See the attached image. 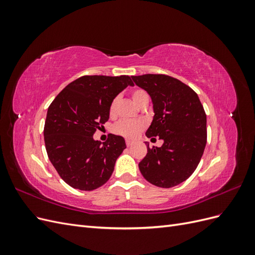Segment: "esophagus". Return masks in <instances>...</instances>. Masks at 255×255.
Segmentation results:
<instances>
[{"label":"esophagus","instance_id":"obj_1","mask_svg":"<svg viewBox=\"0 0 255 255\" xmlns=\"http://www.w3.org/2000/svg\"><path fill=\"white\" fill-rule=\"evenodd\" d=\"M126 143H127V145H128V146H130V145L133 144V141H130V140H127V141H126Z\"/></svg>","mask_w":255,"mask_h":255}]
</instances>
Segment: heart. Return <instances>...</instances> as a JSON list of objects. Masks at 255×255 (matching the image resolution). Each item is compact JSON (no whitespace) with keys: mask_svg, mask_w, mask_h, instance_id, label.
Masks as SVG:
<instances>
[{"mask_svg":"<svg viewBox=\"0 0 255 255\" xmlns=\"http://www.w3.org/2000/svg\"><path fill=\"white\" fill-rule=\"evenodd\" d=\"M132 96L133 101L139 106L144 100H149L148 95L143 89H134L132 91ZM119 101V98L116 97L110 106V115L114 116L116 114V110H117V104ZM145 128V123L141 120H120L118 121L116 125L114 126L113 129L116 134L121 135L126 138H128V139H133V138H136L137 135L139 134L141 130Z\"/></svg>","mask_w":255,"mask_h":255,"instance_id":"1","label":"heart"}]
</instances>
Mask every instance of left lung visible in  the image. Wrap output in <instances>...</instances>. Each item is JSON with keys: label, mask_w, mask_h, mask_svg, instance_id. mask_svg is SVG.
<instances>
[{"label": "left lung", "mask_w": 255, "mask_h": 255, "mask_svg": "<svg viewBox=\"0 0 255 255\" xmlns=\"http://www.w3.org/2000/svg\"><path fill=\"white\" fill-rule=\"evenodd\" d=\"M150 95L154 117L146 137L158 136L160 148H149L139 163L144 179L169 188L186 181L200 163L206 144V115L199 97L186 84L165 74L132 76Z\"/></svg>", "instance_id": "1"}]
</instances>
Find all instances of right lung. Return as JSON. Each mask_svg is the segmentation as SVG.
<instances>
[{
	"label": "right lung",
	"mask_w": 255,
	"mask_h": 255,
	"mask_svg": "<svg viewBox=\"0 0 255 255\" xmlns=\"http://www.w3.org/2000/svg\"><path fill=\"white\" fill-rule=\"evenodd\" d=\"M128 85H134L128 75H84L67 85L49 106L45 149L71 187L94 190L110 180L116 160L127 148L125 138L110 134L102 144L92 136L109 120L113 100Z\"/></svg>",
	"instance_id": "1"
}]
</instances>
